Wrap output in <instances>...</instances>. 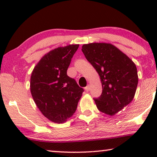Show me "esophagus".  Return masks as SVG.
Listing matches in <instances>:
<instances>
[{
    "label": "esophagus",
    "instance_id": "34e87169",
    "mask_svg": "<svg viewBox=\"0 0 157 157\" xmlns=\"http://www.w3.org/2000/svg\"><path fill=\"white\" fill-rule=\"evenodd\" d=\"M84 89H85V91H90V89H91V87H90V86L89 85H88L87 86H86L85 88H84Z\"/></svg>",
    "mask_w": 157,
    "mask_h": 157
}]
</instances>
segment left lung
<instances>
[{
	"instance_id": "8db88e82",
	"label": "left lung",
	"mask_w": 157,
	"mask_h": 157,
	"mask_svg": "<svg viewBox=\"0 0 157 157\" xmlns=\"http://www.w3.org/2000/svg\"><path fill=\"white\" fill-rule=\"evenodd\" d=\"M86 59L99 75L102 93L94 98L98 110L113 116L133 100L138 84L137 69L134 62L110 44H84Z\"/></svg>"
}]
</instances>
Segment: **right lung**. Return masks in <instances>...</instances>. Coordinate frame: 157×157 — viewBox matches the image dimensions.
Returning <instances> with one entry per match:
<instances>
[{
	"label": "right lung",
	"instance_id": "right-lung-1",
	"mask_svg": "<svg viewBox=\"0 0 157 157\" xmlns=\"http://www.w3.org/2000/svg\"><path fill=\"white\" fill-rule=\"evenodd\" d=\"M79 45L59 47L47 53L35 66L31 92L36 106L50 121L61 124L72 117L83 89L67 69Z\"/></svg>",
	"mask_w": 157,
	"mask_h": 157
}]
</instances>
